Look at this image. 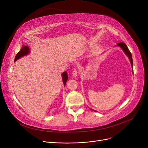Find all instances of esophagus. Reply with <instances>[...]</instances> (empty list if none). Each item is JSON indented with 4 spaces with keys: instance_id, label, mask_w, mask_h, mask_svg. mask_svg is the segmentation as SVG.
Returning a JSON list of instances; mask_svg holds the SVG:
<instances>
[{
    "instance_id": "esophagus-1",
    "label": "esophagus",
    "mask_w": 148,
    "mask_h": 148,
    "mask_svg": "<svg viewBox=\"0 0 148 148\" xmlns=\"http://www.w3.org/2000/svg\"><path fill=\"white\" fill-rule=\"evenodd\" d=\"M78 73H79V71H78V69H74L73 73H72L74 77H76V76L78 75Z\"/></svg>"
}]
</instances>
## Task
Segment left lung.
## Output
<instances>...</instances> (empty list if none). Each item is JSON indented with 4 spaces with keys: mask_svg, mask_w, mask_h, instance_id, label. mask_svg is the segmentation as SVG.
<instances>
[{
    "mask_svg": "<svg viewBox=\"0 0 148 148\" xmlns=\"http://www.w3.org/2000/svg\"><path fill=\"white\" fill-rule=\"evenodd\" d=\"M118 45H119V47H121L122 48V49L123 50L124 53H125L127 54V56L128 57V58H129V59H130V62H131V66H132V67H133V59H132L131 53L130 51L129 50L128 48L127 47V45H126L125 43H123V42H119V43L118 44Z\"/></svg>",
    "mask_w": 148,
    "mask_h": 148,
    "instance_id": "obj_1",
    "label": "left lung"
}]
</instances>
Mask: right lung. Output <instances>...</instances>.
<instances>
[{
	"instance_id": "add662e5",
	"label": "right lung",
	"mask_w": 148,
	"mask_h": 148,
	"mask_svg": "<svg viewBox=\"0 0 148 148\" xmlns=\"http://www.w3.org/2000/svg\"><path fill=\"white\" fill-rule=\"evenodd\" d=\"M29 53V49L27 46H23L21 50L17 53L16 56L15 57V59H14V62L16 61L17 59H18L19 58H21L23 56H25L26 54H27ZM62 80H63V83L64 86L65 85L67 80H68V75H67V73L66 72H64L62 73Z\"/></svg>"
}]
</instances>
